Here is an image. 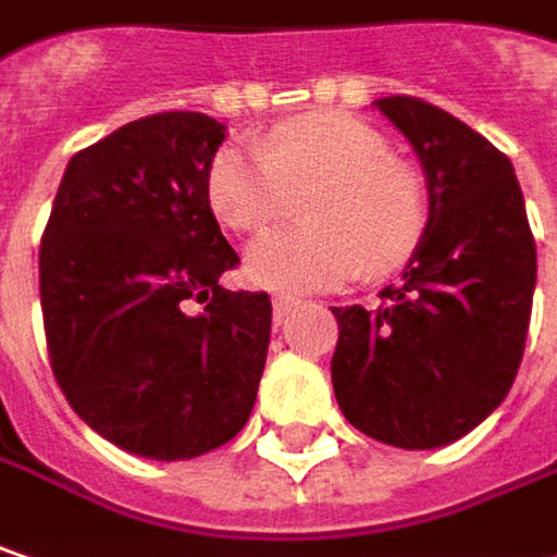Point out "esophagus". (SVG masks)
<instances>
[{
	"mask_svg": "<svg viewBox=\"0 0 557 557\" xmlns=\"http://www.w3.org/2000/svg\"><path fill=\"white\" fill-rule=\"evenodd\" d=\"M293 309H296V299H289V296H277V299H274V321L283 324V321L293 314Z\"/></svg>",
	"mask_w": 557,
	"mask_h": 557,
	"instance_id": "esophagus-1",
	"label": "esophagus"
}]
</instances>
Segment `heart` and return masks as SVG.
I'll use <instances>...</instances> for the list:
<instances>
[{
  "label": "heart",
  "instance_id": "obj_1",
  "mask_svg": "<svg viewBox=\"0 0 557 557\" xmlns=\"http://www.w3.org/2000/svg\"><path fill=\"white\" fill-rule=\"evenodd\" d=\"M302 198L309 223L277 226L246 248V277L274 293H314L397 268L425 230V191L375 125L309 113L264 145L230 141L213 153L208 198L233 230H261Z\"/></svg>",
  "mask_w": 557,
  "mask_h": 557
}]
</instances>
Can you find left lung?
I'll list each match as a JSON object with an SVG mask.
<instances>
[{
	"mask_svg": "<svg viewBox=\"0 0 557 557\" xmlns=\"http://www.w3.org/2000/svg\"><path fill=\"white\" fill-rule=\"evenodd\" d=\"M372 107L422 163L429 223L377 309H334L331 381L359 432L432 450L473 432L507 397L533 311L536 243L513 166L492 141L416 97Z\"/></svg>",
	"mask_w": 557,
	"mask_h": 557,
	"instance_id": "1",
	"label": "left lung"
}]
</instances>
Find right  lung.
Segmentation results:
<instances>
[{
    "instance_id": "add662e5",
    "label": "right lung",
    "mask_w": 557,
    "mask_h": 557,
    "mask_svg": "<svg viewBox=\"0 0 557 557\" xmlns=\"http://www.w3.org/2000/svg\"><path fill=\"white\" fill-rule=\"evenodd\" d=\"M223 138L205 113L115 128L69 160L40 246L52 375L97 435L148 460L236 438L268 359V293L220 286L239 261L208 198Z\"/></svg>"
}]
</instances>
